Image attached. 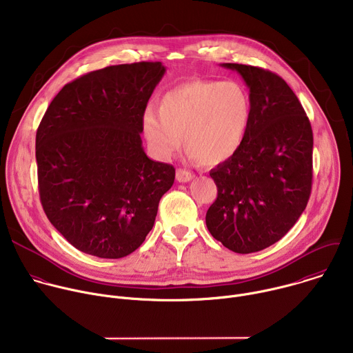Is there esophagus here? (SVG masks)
Masks as SVG:
<instances>
[{
  "label": "esophagus",
  "mask_w": 353,
  "mask_h": 353,
  "mask_svg": "<svg viewBox=\"0 0 353 353\" xmlns=\"http://www.w3.org/2000/svg\"><path fill=\"white\" fill-rule=\"evenodd\" d=\"M192 179H194V174H192L191 172L185 170V169H179V170L176 172V180H177L179 183H187V181H190V180H192Z\"/></svg>",
  "instance_id": "obj_1"
}]
</instances>
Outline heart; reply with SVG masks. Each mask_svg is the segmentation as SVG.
Segmentation results:
<instances>
[{
  "mask_svg": "<svg viewBox=\"0 0 353 353\" xmlns=\"http://www.w3.org/2000/svg\"><path fill=\"white\" fill-rule=\"evenodd\" d=\"M251 117L247 90L234 81L192 79L165 92L159 110L142 116V134L149 149L168 158L180 148L203 165L229 161L243 145Z\"/></svg>",
  "mask_w": 353,
  "mask_h": 353,
  "instance_id": "obj_1",
  "label": "heart"
}]
</instances>
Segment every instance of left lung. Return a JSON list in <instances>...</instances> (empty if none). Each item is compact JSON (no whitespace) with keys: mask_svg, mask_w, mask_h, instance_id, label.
Wrapping results in <instances>:
<instances>
[{"mask_svg":"<svg viewBox=\"0 0 353 353\" xmlns=\"http://www.w3.org/2000/svg\"><path fill=\"white\" fill-rule=\"evenodd\" d=\"M250 89L251 117L243 145L210 172L218 196L205 222L239 254L281 240L305 211L313 180V131L289 85L264 68L225 63Z\"/></svg>","mask_w":353,"mask_h":353,"instance_id":"8db88e82","label":"left lung"}]
</instances>
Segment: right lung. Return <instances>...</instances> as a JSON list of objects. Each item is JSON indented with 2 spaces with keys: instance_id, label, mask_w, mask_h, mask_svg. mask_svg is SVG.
Masks as SVG:
<instances>
[{
  "instance_id": "obj_1",
  "label": "right lung",
  "mask_w": 353,
  "mask_h": 353,
  "mask_svg": "<svg viewBox=\"0 0 353 353\" xmlns=\"http://www.w3.org/2000/svg\"><path fill=\"white\" fill-rule=\"evenodd\" d=\"M162 63L92 71L67 83L36 132L39 194L52 225L79 251L121 259L152 229L172 165L149 159L142 116Z\"/></svg>"
}]
</instances>
